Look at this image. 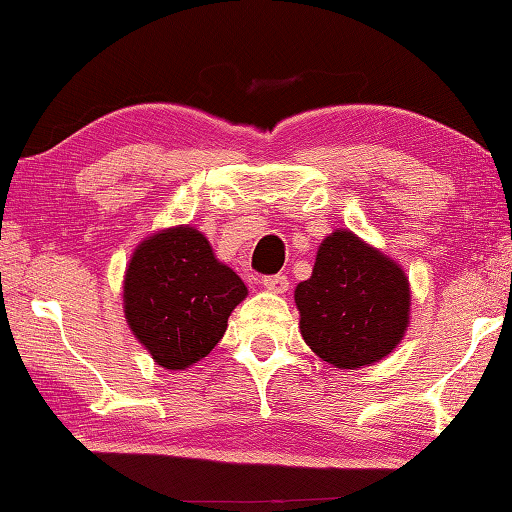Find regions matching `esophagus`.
<instances>
[{
    "label": "esophagus",
    "mask_w": 512,
    "mask_h": 512,
    "mask_svg": "<svg viewBox=\"0 0 512 512\" xmlns=\"http://www.w3.org/2000/svg\"><path fill=\"white\" fill-rule=\"evenodd\" d=\"M264 288L275 292V295H284V292L288 290V277L286 275H273V277H264Z\"/></svg>",
    "instance_id": "34e87169"
}]
</instances>
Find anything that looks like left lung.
<instances>
[{"instance_id":"obj_1","label":"left lung","mask_w":512,"mask_h":512,"mask_svg":"<svg viewBox=\"0 0 512 512\" xmlns=\"http://www.w3.org/2000/svg\"><path fill=\"white\" fill-rule=\"evenodd\" d=\"M299 330L321 361L358 369L383 361L405 339L409 277L350 228L323 239L310 279L295 288Z\"/></svg>"}]
</instances>
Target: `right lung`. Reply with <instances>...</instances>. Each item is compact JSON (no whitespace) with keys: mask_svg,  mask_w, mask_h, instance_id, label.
I'll return each instance as SVG.
<instances>
[{"mask_svg":"<svg viewBox=\"0 0 512 512\" xmlns=\"http://www.w3.org/2000/svg\"><path fill=\"white\" fill-rule=\"evenodd\" d=\"M246 297L244 281L215 257L209 239L191 224L147 235L134 248L123 277L129 330L169 372L202 361Z\"/></svg>","mask_w":512,"mask_h":512,"instance_id":"add662e5","label":"right lung"}]
</instances>
